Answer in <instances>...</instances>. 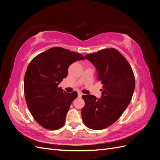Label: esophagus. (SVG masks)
<instances>
[{
  "mask_svg": "<svg viewBox=\"0 0 160 160\" xmlns=\"http://www.w3.org/2000/svg\"><path fill=\"white\" fill-rule=\"evenodd\" d=\"M78 97H82L83 94H82V93H81V92H78Z\"/></svg>",
  "mask_w": 160,
  "mask_h": 160,
  "instance_id": "obj_1",
  "label": "esophagus"
}]
</instances>
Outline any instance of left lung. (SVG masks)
<instances>
[{
    "instance_id": "obj_1",
    "label": "left lung",
    "mask_w": 160,
    "mask_h": 160,
    "mask_svg": "<svg viewBox=\"0 0 160 160\" xmlns=\"http://www.w3.org/2000/svg\"><path fill=\"white\" fill-rule=\"evenodd\" d=\"M95 66L97 80L103 84L99 99L84 95L82 108L84 124L94 130L104 129L116 122L130 103L135 89L131 67L122 54L113 48L100 50L84 56Z\"/></svg>"
}]
</instances>
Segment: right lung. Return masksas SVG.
<instances>
[{
    "label": "right lung",
    "instance_id": "right-lung-1",
    "mask_svg": "<svg viewBox=\"0 0 160 160\" xmlns=\"http://www.w3.org/2000/svg\"><path fill=\"white\" fill-rule=\"evenodd\" d=\"M84 59L80 53L53 47L29 63L24 78L25 97L32 116L43 128L56 130L64 125L78 93H67L58 86L67 76L70 64Z\"/></svg>",
    "mask_w": 160,
    "mask_h": 160
}]
</instances>
